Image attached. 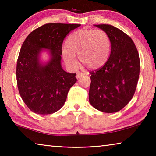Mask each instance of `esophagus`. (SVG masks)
I'll use <instances>...</instances> for the list:
<instances>
[{
  "label": "esophagus",
  "instance_id": "1",
  "mask_svg": "<svg viewBox=\"0 0 156 156\" xmlns=\"http://www.w3.org/2000/svg\"><path fill=\"white\" fill-rule=\"evenodd\" d=\"M84 74H85V73H83V72H79V73H77V75H76V78H80L81 76H84Z\"/></svg>",
  "mask_w": 156,
  "mask_h": 156
}]
</instances>
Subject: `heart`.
<instances>
[{"instance_id": "b5f03b06", "label": "heart", "mask_w": 156, "mask_h": 156, "mask_svg": "<svg viewBox=\"0 0 156 156\" xmlns=\"http://www.w3.org/2000/svg\"><path fill=\"white\" fill-rule=\"evenodd\" d=\"M112 43L108 34L101 30H78L68 37L62 55L68 67L76 69L78 60L90 69L102 67L109 59Z\"/></svg>"}]
</instances>
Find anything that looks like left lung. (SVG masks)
<instances>
[{
  "label": "left lung",
  "mask_w": 156,
  "mask_h": 156,
  "mask_svg": "<svg viewBox=\"0 0 156 156\" xmlns=\"http://www.w3.org/2000/svg\"><path fill=\"white\" fill-rule=\"evenodd\" d=\"M111 39L112 49L107 62L92 71L89 102L95 109L114 113L125 107L135 94L140 74V58L133 41L112 25H95Z\"/></svg>",
  "instance_id": "1"
}]
</instances>
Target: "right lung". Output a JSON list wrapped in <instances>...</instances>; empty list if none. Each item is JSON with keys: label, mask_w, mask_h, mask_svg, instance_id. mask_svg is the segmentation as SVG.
<instances>
[{"label": "right lung", "mask_w": 156, "mask_h": 156, "mask_svg": "<svg viewBox=\"0 0 156 156\" xmlns=\"http://www.w3.org/2000/svg\"><path fill=\"white\" fill-rule=\"evenodd\" d=\"M79 24L47 23L29 34L18 58L16 80L21 98L31 112L41 115L54 113L65 104L76 73H67L61 66L62 44ZM43 48L50 50L51 59L45 65L39 60Z\"/></svg>", "instance_id": "add662e5"}]
</instances>
